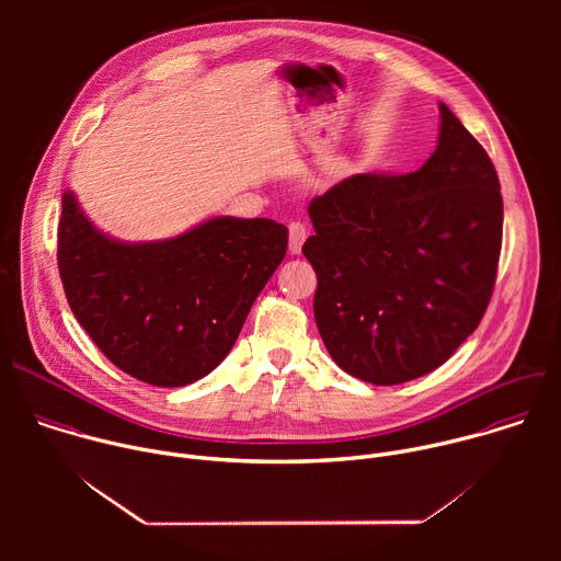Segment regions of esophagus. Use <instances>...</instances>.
Segmentation results:
<instances>
[{
	"label": "esophagus",
	"mask_w": 561,
	"mask_h": 561,
	"mask_svg": "<svg viewBox=\"0 0 561 561\" xmlns=\"http://www.w3.org/2000/svg\"><path fill=\"white\" fill-rule=\"evenodd\" d=\"M306 237H308V232H306V226L301 221H293L288 226V251L293 255L301 253V244L306 242Z\"/></svg>",
	"instance_id": "esophagus-1"
}]
</instances>
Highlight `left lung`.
Returning <instances> with one entry per match:
<instances>
[{"mask_svg": "<svg viewBox=\"0 0 561 561\" xmlns=\"http://www.w3.org/2000/svg\"><path fill=\"white\" fill-rule=\"evenodd\" d=\"M426 164L359 173L308 204L314 322L335 364L377 386L442 366L493 295L504 202L497 171L446 104Z\"/></svg>", "mask_w": 561, "mask_h": 561, "instance_id": "8db88e82", "label": "left lung"}]
</instances>
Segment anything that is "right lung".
Returning <instances> with one entry per match:
<instances>
[{"mask_svg": "<svg viewBox=\"0 0 561 561\" xmlns=\"http://www.w3.org/2000/svg\"><path fill=\"white\" fill-rule=\"evenodd\" d=\"M288 247L273 219L213 217L159 242H119L61 195L57 266L77 322L130 377L175 388L230 353Z\"/></svg>", "mask_w": 561, "mask_h": 561, "instance_id": "add662e5", "label": "right lung"}]
</instances>
